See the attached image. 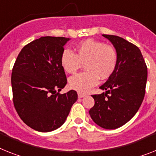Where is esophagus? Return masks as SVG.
Segmentation results:
<instances>
[{
    "label": "esophagus",
    "mask_w": 156,
    "mask_h": 156,
    "mask_svg": "<svg viewBox=\"0 0 156 156\" xmlns=\"http://www.w3.org/2000/svg\"><path fill=\"white\" fill-rule=\"evenodd\" d=\"M78 96L79 98H82L85 97V94H82V93H78Z\"/></svg>",
    "instance_id": "34e87169"
}]
</instances>
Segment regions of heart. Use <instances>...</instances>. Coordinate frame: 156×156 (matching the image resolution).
<instances>
[{
  "label": "heart",
  "mask_w": 156,
  "mask_h": 156,
  "mask_svg": "<svg viewBox=\"0 0 156 156\" xmlns=\"http://www.w3.org/2000/svg\"><path fill=\"white\" fill-rule=\"evenodd\" d=\"M117 52L114 47L103 42L86 40L76 47V55L64 49L60 56V64L64 71L74 74L84 64L86 72L72 76L69 86L79 93H86L101 80L108 79L117 65Z\"/></svg>",
  "instance_id": "heart-1"
}]
</instances>
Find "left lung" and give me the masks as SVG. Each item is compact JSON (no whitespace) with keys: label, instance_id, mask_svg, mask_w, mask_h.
I'll return each mask as SVG.
<instances>
[{"label":"left lung","instance_id":"8db88e82","mask_svg":"<svg viewBox=\"0 0 156 156\" xmlns=\"http://www.w3.org/2000/svg\"><path fill=\"white\" fill-rule=\"evenodd\" d=\"M117 52L116 70L94 94V105L89 112L97 125L105 129L123 126L133 118L143 102L147 83V68L140 50L121 37L102 35Z\"/></svg>","mask_w":156,"mask_h":156}]
</instances>
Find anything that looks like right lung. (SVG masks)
Wrapping results in <instances>:
<instances>
[{
	"mask_svg": "<svg viewBox=\"0 0 156 156\" xmlns=\"http://www.w3.org/2000/svg\"><path fill=\"white\" fill-rule=\"evenodd\" d=\"M69 38L44 36L24 46L12 72L13 104L34 130L48 133L63 125L78 100L75 90L60 94L66 84L60 56Z\"/></svg>",
	"mask_w": 156,
	"mask_h": 156,
	"instance_id": "obj_1",
	"label": "right lung"
}]
</instances>
